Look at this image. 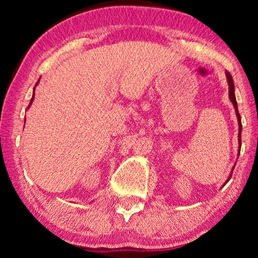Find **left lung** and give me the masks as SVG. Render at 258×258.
<instances>
[{
    "instance_id": "obj_1",
    "label": "left lung",
    "mask_w": 258,
    "mask_h": 258,
    "mask_svg": "<svg viewBox=\"0 0 258 258\" xmlns=\"http://www.w3.org/2000/svg\"><path fill=\"white\" fill-rule=\"evenodd\" d=\"M227 79H228V83H229V97H230V101L234 104L235 110H236V115H237V119H238V126H239V133H238V141H239V150H241V133H242V122H241V115L238 112V108H237V102H236V97H235V86H234V81H232V77L230 74L227 72ZM231 178V175L230 177ZM229 181V179H228ZM227 181V182H228ZM225 182V183H227Z\"/></svg>"
}]
</instances>
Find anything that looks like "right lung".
<instances>
[{"label":"right lung","instance_id":"right-lung-1","mask_svg":"<svg viewBox=\"0 0 258 258\" xmlns=\"http://www.w3.org/2000/svg\"><path fill=\"white\" fill-rule=\"evenodd\" d=\"M35 95V94H34ZM34 95H33V97H31V101H30V103H29V107H30V104H31V102H33V100H34Z\"/></svg>","mask_w":258,"mask_h":258}]
</instances>
